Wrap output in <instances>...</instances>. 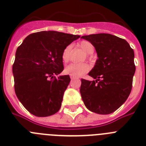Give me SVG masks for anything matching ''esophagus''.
I'll return each mask as SVG.
<instances>
[{"mask_svg":"<svg viewBox=\"0 0 146 146\" xmlns=\"http://www.w3.org/2000/svg\"><path fill=\"white\" fill-rule=\"evenodd\" d=\"M70 77H71V80H76V79H78V78H77V77H74V76H70Z\"/></svg>","mask_w":146,"mask_h":146,"instance_id":"esophagus-1","label":"esophagus"}]
</instances>
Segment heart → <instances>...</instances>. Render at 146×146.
Instances as JSON below:
<instances>
[{
	"label": "heart",
	"instance_id": "1",
	"mask_svg": "<svg viewBox=\"0 0 146 146\" xmlns=\"http://www.w3.org/2000/svg\"><path fill=\"white\" fill-rule=\"evenodd\" d=\"M78 46L87 54H92L94 52V45L88 41H81ZM72 51V45H68L64 48L61 54V58L64 63H66L69 60ZM90 66L86 63L83 64H71L65 68V72L66 74L74 77H80L82 74L88 72Z\"/></svg>",
	"mask_w": 146,
	"mask_h": 146
}]
</instances>
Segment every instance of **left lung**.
I'll list each match as a JSON object with an SVG mask.
<instances>
[{
  "label": "left lung",
  "mask_w": 146,
  "mask_h": 146,
  "mask_svg": "<svg viewBox=\"0 0 146 146\" xmlns=\"http://www.w3.org/2000/svg\"><path fill=\"white\" fill-rule=\"evenodd\" d=\"M91 42L98 59L88 73L95 80L81 79L80 94L86 108L98 114H110L126 102L135 72L134 50L126 40L109 33L82 36Z\"/></svg>",
  "instance_id": "1"
}]
</instances>
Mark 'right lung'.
<instances>
[{
	"instance_id": "obj_1",
	"label": "right lung",
	"mask_w": 146,
	"mask_h": 146,
	"mask_svg": "<svg viewBox=\"0 0 146 146\" xmlns=\"http://www.w3.org/2000/svg\"><path fill=\"white\" fill-rule=\"evenodd\" d=\"M80 37L54 31L37 32L17 47L12 66L15 94L31 114L47 117L60 110L71 79L55 75L64 70L63 50Z\"/></svg>"
}]
</instances>
